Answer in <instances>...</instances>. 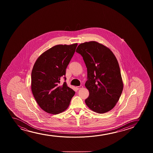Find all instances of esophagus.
I'll return each instance as SVG.
<instances>
[{
	"mask_svg": "<svg viewBox=\"0 0 153 153\" xmlns=\"http://www.w3.org/2000/svg\"><path fill=\"white\" fill-rule=\"evenodd\" d=\"M82 87H83V86H82V85H80V86H77V87H76V88H77V90H79V89H81V88H82Z\"/></svg>",
	"mask_w": 153,
	"mask_h": 153,
	"instance_id": "esophagus-1",
	"label": "esophagus"
}]
</instances>
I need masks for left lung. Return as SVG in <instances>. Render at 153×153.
I'll return each mask as SVG.
<instances>
[{
  "label": "left lung",
  "mask_w": 153,
  "mask_h": 153,
  "mask_svg": "<svg viewBox=\"0 0 153 153\" xmlns=\"http://www.w3.org/2000/svg\"><path fill=\"white\" fill-rule=\"evenodd\" d=\"M87 68L85 86L89 95L86 105L97 113L110 111L119 100L123 88L119 65L109 48L95 41L79 44L76 51Z\"/></svg>",
  "instance_id": "obj_1"
}]
</instances>
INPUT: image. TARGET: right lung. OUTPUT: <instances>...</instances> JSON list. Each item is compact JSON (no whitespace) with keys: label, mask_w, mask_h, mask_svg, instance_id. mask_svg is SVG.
I'll return each mask as SVG.
<instances>
[{"label":"right lung","mask_w":153,"mask_h":153,"mask_svg":"<svg viewBox=\"0 0 153 153\" xmlns=\"http://www.w3.org/2000/svg\"><path fill=\"white\" fill-rule=\"evenodd\" d=\"M77 43L57 45L37 59L31 73V90L40 108L46 112L57 114L69 106L75 92L65 81L66 69L75 52Z\"/></svg>","instance_id":"1"}]
</instances>
